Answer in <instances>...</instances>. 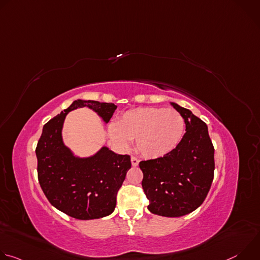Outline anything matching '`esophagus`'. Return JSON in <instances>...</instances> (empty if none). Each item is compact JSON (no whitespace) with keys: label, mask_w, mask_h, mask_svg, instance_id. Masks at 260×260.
<instances>
[{"label":"esophagus","mask_w":260,"mask_h":260,"mask_svg":"<svg viewBox=\"0 0 260 260\" xmlns=\"http://www.w3.org/2000/svg\"><path fill=\"white\" fill-rule=\"evenodd\" d=\"M131 160H132V165H133L134 167H137V166L139 165V161H140V160H139L137 157H135V156H132V157H131Z\"/></svg>","instance_id":"obj_1"}]
</instances>
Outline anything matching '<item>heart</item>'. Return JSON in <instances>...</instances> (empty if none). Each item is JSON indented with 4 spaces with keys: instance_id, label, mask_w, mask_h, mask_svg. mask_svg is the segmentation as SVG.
<instances>
[{
    "instance_id": "obj_1",
    "label": "heart",
    "mask_w": 260,
    "mask_h": 260,
    "mask_svg": "<svg viewBox=\"0 0 260 260\" xmlns=\"http://www.w3.org/2000/svg\"><path fill=\"white\" fill-rule=\"evenodd\" d=\"M109 135L121 150L136 140L138 151L147 158H158L172 152L185 132V119L174 109L145 107L124 112L116 124H110Z\"/></svg>"
}]
</instances>
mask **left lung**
Segmentation results:
<instances>
[{
    "instance_id": "8db88e82",
    "label": "left lung",
    "mask_w": 260,
    "mask_h": 260,
    "mask_svg": "<svg viewBox=\"0 0 260 260\" xmlns=\"http://www.w3.org/2000/svg\"><path fill=\"white\" fill-rule=\"evenodd\" d=\"M184 117L186 133L169 154L140 161L148 209L165 217H180L198 209L214 178V146L207 124L188 109L171 103Z\"/></svg>"
}]
</instances>
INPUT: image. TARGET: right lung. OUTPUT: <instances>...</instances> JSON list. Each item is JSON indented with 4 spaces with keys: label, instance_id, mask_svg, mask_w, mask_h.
Returning <instances> with one entry per match:
<instances>
[{
    "label": "right lung",
    "instance_id": "add662e5",
    "mask_svg": "<svg viewBox=\"0 0 260 260\" xmlns=\"http://www.w3.org/2000/svg\"><path fill=\"white\" fill-rule=\"evenodd\" d=\"M88 107L105 122L117 108L112 103L74 102L44 126L36 147L38 180L49 203L62 213L80 220L98 219L115 209L116 197L132 167L131 156L116 154L103 147L91 157L74 156L63 145L61 128L72 110Z\"/></svg>",
    "mask_w": 260,
    "mask_h": 260
}]
</instances>
